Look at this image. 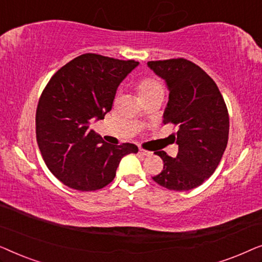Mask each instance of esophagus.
I'll return each instance as SVG.
<instances>
[{
    "mask_svg": "<svg viewBox=\"0 0 262 262\" xmlns=\"http://www.w3.org/2000/svg\"><path fill=\"white\" fill-rule=\"evenodd\" d=\"M138 154H139V155H142V156H150V155H151V152L148 151V150L143 149V148L138 149Z\"/></svg>",
    "mask_w": 262,
    "mask_h": 262,
    "instance_id": "1",
    "label": "esophagus"
}]
</instances>
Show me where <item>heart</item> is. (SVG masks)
<instances>
[{
	"instance_id": "1",
	"label": "heart",
	"mask_w": 262,
	"mask_h": 262,
	"mask_svg": "<svg viewBox=\"0 0 262 262\" xmlns=\"http://www.w3.org/2000/svg\"><path fill=\"white\" fill-rule=\"evenodd\" d=\"M163 92L162 83L155 77H144L136 84V93L139 100L155 94H163Z\"/></svg>"
}]
</instances>
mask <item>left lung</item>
<instances>
[{"instance_id": "1", "label": "left lung", "mask_w": 262, "mask_h": 262, "mask_svg": "<svg viewBox=\"0 0 262 262\" xmlns=\"http://www.w3.org/2000/svg\"><path fill=\"white\" fill-rule=\"evenodd\" d=\"M150 69L164 78L169 101L163 124L173 125L171 134L179 152L175 159L156 151L163 169L152 180L170 191H188L214 173L228 144L229 113L214 81L191 60H150Z\"/></svg>"}]
</instances>
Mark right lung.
I'll return each mask as SVG.
<instances>
[{"instance_id": "obj_1", "label": "right lung", "mask_w": 262, "mask_h": 262, "mask_svg": "<svg viewBox=\"0 0 262 262\" xmlns=\"http://www.w3.org/2000/svg\"><path fill=\"white\" fill-rule=\"evenodd\" d=\"M138 66L134 59L84 53L60 68L42 91L35 135L50 171L68 187L96 191L113 181L120 160L137 145H112L89 130L112 110L118 85Z\"/></svg>"}]
</instances>
